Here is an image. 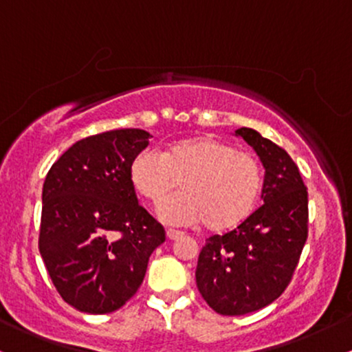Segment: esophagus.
I'll use <instances>...</instances> for the list:
<instances>
[{"mask_svg": "<svg viewBox=\"0 0 352 352\" xmlns=\"http://www.w3.org/2000/svg\"><path fill=\"white\" fill-rule=\"evenodd\" d=\"M184 236V232H179V230L168 228L167 230V238L168 240H179V238Z\"/></svg>", "mask_w": 352, "mask_h": 352, "instance_id": "34e87169", "label": "esophagus"}]
</instances>
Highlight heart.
I'll return each instance as SVG.
<instances>
[{
  "label": "heart",
  "instance_id": "obj_1",
  "mask_svg": "<svg viewBox=\"0 0 352 352\" xmlns=\"http://www.w3.org/2000/svg\"><path fill=\"white\" fill-rule=\"evenodd\" d=\"M140 197L160 205L177 188L185 192L167 200L159 217L172 225L204 223L210 232H227L253 212L263 187V170L248 152L208 135L187 137L165 153L145 148L129 168Z\"/></svg>",
  "mask_w": 352,
  "mask_h": 352
}]
</instances>
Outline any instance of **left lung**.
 <instances>
[{
	"label": "left lung",
	"instance_id": "1",
	"mask_svg": "<svg viewBox=\"0 0 352 352\" xmlns=\"http://www.w3.org/2000/svg\"><path fill=\"white\" fill-rule=\"evenodd\" d=\"M265 167V204L225 235L205 241L197 288L223 316H241L272 305L288 288L308 238V190L285 148L256 131H235Z\"/></svg>",
	"mask_w": 352,
	"mask_h": 352
}]
</instances>
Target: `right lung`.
Instances as JSON below:
<instances>
[{
	"label": "right lung",
	"instance_id": "right-lung-1",
	"mask_svg": "<svg viewBox=\"0 0 352 352\" xmlns=\"http://www.w3.org/2000/svg\"><path fill=\"white\" fill-rule=\"evenodd\" d=\"M151 137L142 129L86 137L44 180L39 253L60 298L82 313L122 308L165 241L164 227L139 205L129 177Z\"/></svg>",
	"mask_w": 352,
	"mask_h": 352
}]
</instances>
